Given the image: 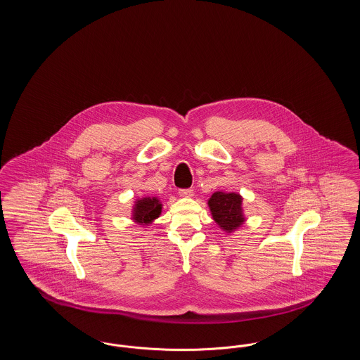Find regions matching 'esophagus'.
<instances>
[{"label": "esophagus", "mask_w": 360, "mask_h": 360, "mask_svg": "<svg viewBox=\"0 0 360 360\" xmlns=\"http://www.w3.org/2000/svg\"><path fill=\"white\" fill-rule=\"evenodd\" d=\"M179 195H181V197H186V198L193 197V190H191V188H181V190H179Z\"/></svg>", "instance_id": "34e87169"}]
</instances>
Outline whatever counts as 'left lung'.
<instances>
[{
  "label": "left lung",
  "mask_w": 360,
  "mask_h": 360,
  "mask_svg": "<svg viewBox=\"0 0 360 360\" xmlns=\"http://www.w3.org/2000/svg\"><path fill=\"white\" fill-rule=\"evenodd\" d=\"M207 206L213 220L225 233H233L247 221L239 193L216 191L207 200Z\"/></svg>",
  "instance_id": "left-lung-1"
}]
</instances>
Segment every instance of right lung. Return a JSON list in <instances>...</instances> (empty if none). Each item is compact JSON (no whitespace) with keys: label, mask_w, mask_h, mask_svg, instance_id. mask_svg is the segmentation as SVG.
<instances>
[{"label":"right lung","mask_w":360,"mask_h":360,"mask_svg":"<svg viewBox=\"0 0 360 360\" xmlns=\"http://www.w3.org/2000/svg\"><path fill=\"white\" fill-rule=\"evenodd\" d=\"M162 202L158 197H143L135 201L132 207V220L141 226L150 225L162 213Z\"/></svg>","instance_id":"right-lung-1"}]
</instances>
